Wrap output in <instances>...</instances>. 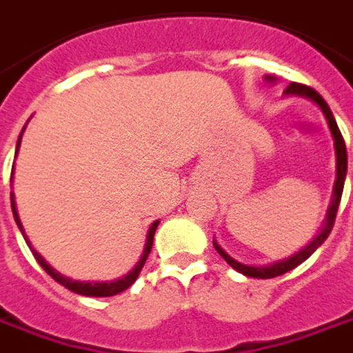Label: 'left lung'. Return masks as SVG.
Returning a JSON list of instances; mask_svg holds the SVG:
<instances>
[{"label": "left lung", "instance_id": "obj_1", "mask_svg": "<svg viewBox=\"0 0 353 353\" xmlns=\"http://www.w3.org/2000/svg\"><path fill=\"white\" fill-rule=\"evenodd\" d=\"M265 80L268 82H275V78L273 76H265ZM287 95H300V97H305V99H312L317 105V107L321 108L323 114L327 118V122H329V128H331V134L332 139H334V152H336V181H334V191H332V201L331 206H329V210H327V219H325V223H323L321 231H319V235L315 236L314 241L310 243L307 246H304L300 252H296L294 256H290L287 260H281V262L271 263V265H246V263L236 262L235 258H231L221 246L214 241V248L218 250V254L225 260V262L236 270L239 273H243L246 277H254V279H271V277H279L283 273H287V271L294 270L296 265H300L302 262H305L312 254L319 248V246L325 243V239L329 236V233L332 231V225H334V219H336V212H339V204L340 199H342V189H344V179H346V172H348V152H346V143H344V137L340 134L339 125H336V120L332 117L331 108L329 105L325 103L321 95L317 93L312 88H307V85H302V83H288V88L285 90Z\"/></svg>", "mask_w": 353, "mask_h": 353}]
</instances>
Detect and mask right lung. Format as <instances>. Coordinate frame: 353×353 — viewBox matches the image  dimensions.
<instances>
[{
  "instance_id": "obj_1",
  "label": "right lung",
  "mask_w": 353,
  "mask_h": 353,
  "mask_svg": "<svg viewBox=\"0 0 353 353\" xmlns=\"http://www.w3.org/2000/svg\"><path fill=\"white\" fill-rule=\"evenodd\" d=\"M24 132V130H22ZM21 137L22 134L19 135V141H17V152H19V147H21ZM11 208H13V216H14V221H17V225H19V229H21V233L24 235V229H22V223L21 219H19V212H17V206H14V199H13V193H11ZM157 228H159V221H154L151 228H149V233H147V243H145V250H143V256L139 262L135 263V268L128 275H124V277H120V279L117 281H108V283H97V281H93V283H88V281H74L70 279V277H65V275H61L59 271H55L51 265H49L41 256H39L34 248H32L30 241L26 239V235H24V239H26V245L30 246L32 254H34V258L38 260V263L43 268V270L48 271L49 277H53V279L59 283V285H63V287H66L68 290H72V292H76V294H82V296H114V294H118V292H122V290H125V288H130L132 285L135 283V279L139 277V273H141L143 265H145V262H147V258H149V254H151V248H152V239H154V231H157Z\"/></svg>"
}]
</instances>
